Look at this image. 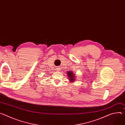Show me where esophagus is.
Segmentation results:
<instances>
[{"instance_id":"esophagus-1","label":"esophagus","mask_w":125,"mask_h":125,"mask_svg":"<svg viewBox=\"0 0 125 125\" xmlns=\"http://www.w3.org/2000/svg\"><path fill=\"white\" fill-rule=\"evenodd\" d=\"M57 70H57V71H58V70H59V68H58V69H57Z\"/></svg>"}]
</instances>
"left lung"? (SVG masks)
Segmentation results:
<instances>
[{"instance_id": "obj_1", "label": "left lung", "mask_w": 125, "mask_h": 125, "mask_svg": "<svg viewBox=\"0 0 125 125\" xmlns=\"http://www.w3.org/2000/svg\"><path fill=\"white\" fill-rule=\"evenodd\" d=\"M67 75H68L69 80H70V82H75L76 80L75 79V74H74L73 72H71V71H69V72H67Z\"/></svg>"}]
</instances>
